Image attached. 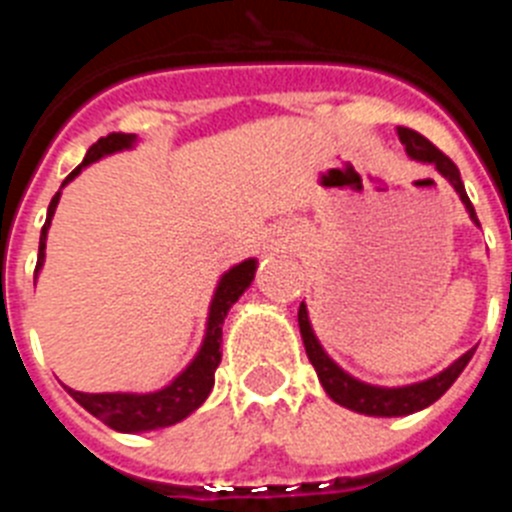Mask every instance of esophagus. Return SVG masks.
<instances>
[{
	"label": "esophagus",
	"mask_w": 512,
	"mask_h": 512,
	"mask_svg": "<svg viewBox=\"0 0 512 512\" xmlns=\"http://www.w3.org/2000/svg\"><path fill=\"white\" fill-rule=\"evenodd\" d=\"M277 248H284V246H277Z\"/></svg>",
	"instance_id": "esophagus-1"
}]
</instances>
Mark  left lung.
Segmentation results:
<instances>
[{"label":"left lung","mask_w":512,"mask_h":512,"mask_svg":"<svg viewBox=\"0 0 512 512\" xmlns=\"http://www.w3.org/2000/svg\"><path fill=\"white\" fill-rule=\"evenodd\" d=\"M397 138H400V143L405 146V153H408L413 161L436 166L438 174H441L443 179L454 187V192L459 194L461 205L469 212V220H472L474 225H479L477 212H474L472 202H469L467 189H464V182H461V174L459 169H456L454 161H451L449 156H443V153L433 146L431 140H425L423 135L415 133V130L397 128ZM297 323H300L307 359L315 366L320 384H323V390L328 392L330 400L343 405V408L354 410V413L372 415V418H400V415H413L418 413V410H425L428 405H433L443 392L449 390L456 379H459V374L464 372V366H467L469 359L474 356V348H469L467 354L459 356L454 364H449L443 372L433 374V377L423 379V382L402 384V387H379V384H369L351 377L346 369H341L336 361L330 359L328 351L323 348V343L315 336V330H312L305 302H302L300 312H297Z\"/></svg>","instance_id":"left-lung-1"}]
</instances>
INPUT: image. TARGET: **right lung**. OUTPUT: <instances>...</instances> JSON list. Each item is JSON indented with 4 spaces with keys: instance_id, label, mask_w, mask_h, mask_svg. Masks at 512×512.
<instances>
[{
    "instance_id": "1",
    "label": "right lung",
    "mask_w": 512,
    "mask_h": 512,
    "mask_svg": "<svg viewBox=\"0 0 512 512\" xmlns=\"http://www.w3.org/2000/svg\"><path fill=\"white\" fill-rule=\"evenodd\" d=\"M138 146V135L112 133L107 138H99L92 148L87 151L84 161L63 179L61 189L69 182H74L81 171L92 166L94 161L104 156L120 151H133ZM61 189L48 205V217L40 230V248H38V266H35V279H38L40 269L45 264V241H48V230H51V220L56 215V207L61 202ZM256 266L259 261L246 259L241 264L230 266L223 277L217 279V287L212 292L210 307H207V323L205 336H202L200 348L194 359L184 366L182 372L176 374L169 384H164L161 390L153 392H76L66 387L71 397L79 402L81 408L89 410L94 418L102 420L104 425H110L112 431L120 433H148L158 431V428H169L174 423H182L187 415L200 408L207 395L212 392L215 384V369L223 359L220 343H223V323L228 318L230 307L241 300V295L251 287L253 277H256Z\"/></svg>"
}]
</instances>
